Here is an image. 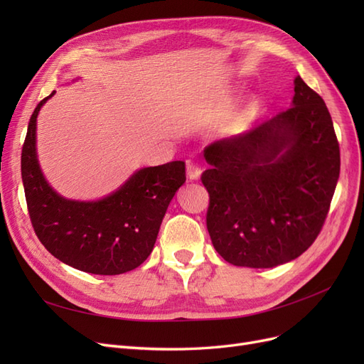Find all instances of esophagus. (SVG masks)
Segmentation results:
<instances>
[{
	"label": "esophagus",
	"mask_w": 364,
	"mask_h": 364,
	"mask_svg": "<svg viewBox=\"0 0 364 364\" xmlns=\"http://www.w3.org/2000/svg\"><path fill=\"white\" fill-rule=\"evenodd\" d=\"M200 174H202V168L199 167V164H196L193 161L186 162V178L190 181H197L200 178Z\"/></svg>",
	"instance_id": "obj_1"
}]
</instances>
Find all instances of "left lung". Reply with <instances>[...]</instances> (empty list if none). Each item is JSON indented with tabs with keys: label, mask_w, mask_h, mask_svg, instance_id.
Listing matches in <instances>:
<instances>
[{
	"label": "left lung",
	"mask_w": 364,
	"mask_h": 364,
	"mask_svg": "<svg viewBox=\"0 0 364 364\" xmlns=\"http://www.w3.org/2000/svg\"><path fill=\"white\" fill-rule=\"evenodd\" d=\"M205 159L206 226L225 261L270 269L313 245L336 191L340 150L325 102L299 75L290 109L213 142Z\"/></svg>",
	"instance_id": "left-lung-1"
}]
</instances>
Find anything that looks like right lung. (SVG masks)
Listing matches in <instances>:
<instances>
[{"mask_svg":"<svg viewBox=\"0 0 364 364\" xmlns=\"http://www.w3.org/2000/svg\"><path fill=\"white\" fill-rule=\"evenodd\" d=\"M36 106L21 155V174L31 225L41 243L68 266L92 274H121L144 262L162 218L185 183V164L173 161L136 170L115 191L97 200L60 196L43 176L36 150Z\"/></svg>","mask_w":364,"mask_h":364,"instance_id":"add662e5","label":"right lung"}]
</instances>
